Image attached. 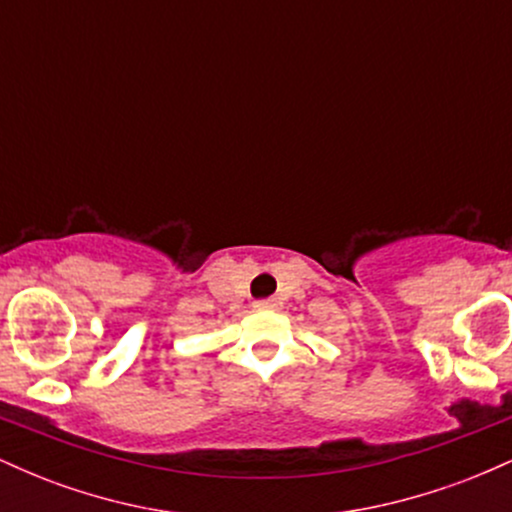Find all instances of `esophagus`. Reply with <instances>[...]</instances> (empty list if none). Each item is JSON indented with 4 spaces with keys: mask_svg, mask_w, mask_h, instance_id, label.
<instances>
[{
    "mask_svg": "<svg viewBox=\"0 0 512 512\" xmlns=\"http://www.w3.org/2000/svg\"><path fill=\"white\" fill-rule=\"evenodd\" d=\"M252 308L257 310V313H264V310H274L276 308V301H272V298H264V301H255V305Z\"/></svg>",
    "mask_w": 512,
    "mask_h": 512,
    "instance_id": "34e87169",
    "label": "esophagus"
}]
</instances>
